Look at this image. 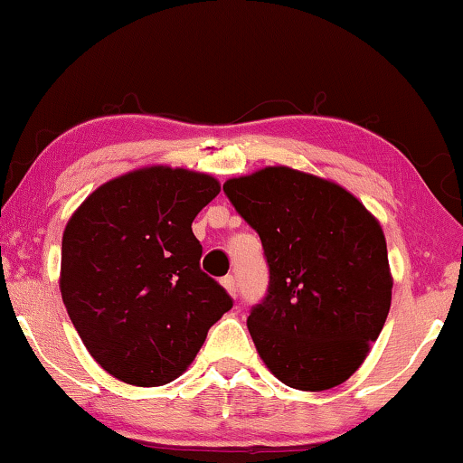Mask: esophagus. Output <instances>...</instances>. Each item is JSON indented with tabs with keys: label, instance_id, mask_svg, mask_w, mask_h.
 Returning <instances> with one entry per match:
<instances>
[{
	"label": "esophagus",
	"instance_id": "1",
	"mask_svg": "<svg viewBox=\"0 0 463 463\" xmlns=\"http://www.w3.org/2000/svg\"><path fill=\"white\" fill-rule=\"evenodd\" d=\"M223 287H225V290H227V293H230L232 297L238 295V284H236V278H233V276H225V278H223Z\"/></svg>",
	"mask_w": 463,
	"mask_h": 463
}]
</instances>
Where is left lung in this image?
<instances>
[{
  "label": "left lung",
  "instance_id": "obj_1",
  "mask_svg": "<svg viewBox=\"0 0 463 463\" xmlns=\"http://www.w3.org/2000/svg\"><path fill=\"white\" fill-rule=\"evenodd\" d=\"M223 192L259 233L268 259V295L246 320L259 356L295 390L344 383L390 312L379 221L337 183L288 166L230 179Z\"/></svg>",
  "mask_w": 463,
  "mask_h": 463
}]
</instances>
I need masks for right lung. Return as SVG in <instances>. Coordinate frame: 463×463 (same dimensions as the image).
Segmentation results:
<instances>
[{
  "label": "right lung",
  "instance_id": "add662e5",
  "mask_svg": "<svg viewBox=\"0 0 463 463\" xmlns=\"http://www.w3.org/2000/svg\"><path fill=\"white\" fill-rule=\"evenodd\" d=\"M211 175L149 166L107 181L62 233L61 295L86 350L119 382L154 388L194 363L233 301L200 269L192 223Z\"/></svg>",
  "mask_w": 463,
  "mask_h": 463
}]
</instances>
